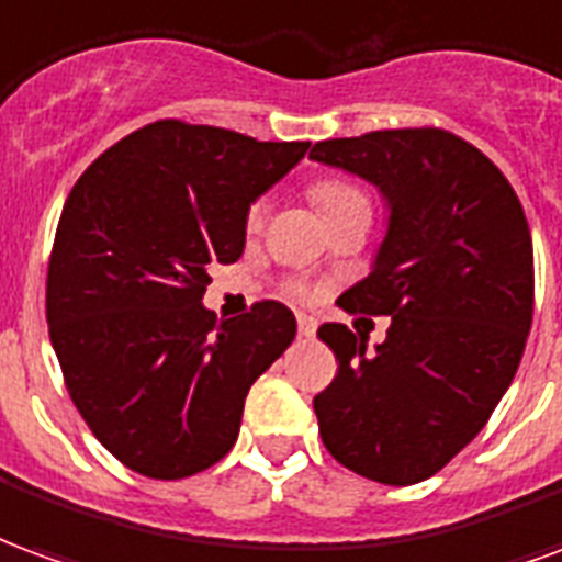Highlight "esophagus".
Masks as SVG:
<instances>
[{
  "mask_svg": "<svg viewBox=\"0 0 562 562\" xmlns=\"http://www.w3.org/2000/svg\"><path fill=\"white\" fill-rule=\"evenodd\" d=\"M299 335L302 338H314L317 335V321L308 317V314H299Z\"/></svg>",
  "mask_w": 562,
  "mask_h": 562,
  "instance_id": "1",
  "label": "esophagus"
}]
</instances>
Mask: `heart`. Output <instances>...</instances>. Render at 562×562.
Wrapping results in <instances>:
<instances>
[{
  "label": "heart",
  "instance_id": "heart-1",
  "mask_svg": "<svg viewBox=\"0 0 562 562\" xmlns=\"http://www.w3.org/2000/svg\"><path fill=\"white\" fill-rule=\"evenodd\" d=\"M311 196H314V203L323 212V218H331V215H338L344 209H368L366 191L353 186V182H347V179H321V182H314V188H311ZM263 212V203H254L251 212H248V227H260Z\"/></svg>",
  "mask_w": 562,
  "mask_h": 562
}]
</instances>
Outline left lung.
Listing matches in <instances>:
<instances>
[{
  "mask_svg": "<svg viewBox=\"0 0 562 562\" xmlns=\"http://www.w3.org/2000/svg\"><path fill=\"white\" fill-rule=\"evenodd\" d=\"M314 161L374 186L386 236L347 311L389 314L386 341L323 323L338 374L314 398L335 461L416 485L476 437L518 371L533 323V241L497 167L440 128L314 143Z\"/></svg>",
  "mask_w": 562,
  "mask_h": 562,
  "instance_id": "left-lung-1",
  "label": "left lung"
}]
</instances>
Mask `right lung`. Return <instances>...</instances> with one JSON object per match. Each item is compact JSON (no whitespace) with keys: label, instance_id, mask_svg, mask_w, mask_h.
Here are the masks:
<instances>
[{"label":"right lung","instance_id":"1","mask_svg":"<svg viewBox=\"0 0 562 562\" xmlns=\"http://www.w3.org/2000/svg\"><path fill=\"white\" fill-rule=\"evenodd\" d=\"M311 143H260L176 119L110 146L65 200L47 326L65 386L134 473L186 479L231 452L245 395L296 338L281 302L218 321L209 266L245 251L257 196Z\"/></svg>","mask_w":562,"mask_h":562}]
</instances>
